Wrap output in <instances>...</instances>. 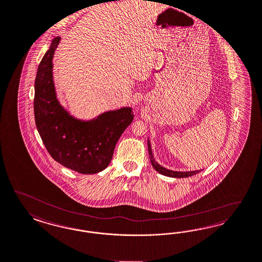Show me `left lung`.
Here are the masks:
<instances>
[{
	"label": "left lung",
	"mask_w": 262,
	"mask_h": 262,
	"mask_svg": "<svg viewBox=\"0 0 262 262\" xmlns=\"http://www.w3.org/2000/svg\"><path fill=\"white\" fill-rule=\"evenodd\" d=\"M148 151H149V155H150V160H151V163H152V165H153L154 168L157 170V171L159 172V173H161V174H163L164 176H168V177H173V178H185V177H190V176H192V175H194V174H198L199 173V170H195V171H173V170H169V169H167V168H164L163 166H162L161 164H159V163H157L156 161H155V159H154L153 154H152V149H151V144H150V141L148 140Z\"/></svg>",
	"instance_id": "1"
}]
</instances>
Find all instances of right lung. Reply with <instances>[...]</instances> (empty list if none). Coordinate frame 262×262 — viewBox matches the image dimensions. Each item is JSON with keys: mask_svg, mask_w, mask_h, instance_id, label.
<instances>
[{"mask_svg": "<svg viewBox=\"0 0 262 262\" xmlns=\"http://www.w3.org/2000/svg\"><path fill=\"white\" fill-rule=\"evenodd\" d=\"M61 37L52 40L38 64L35 80L34 111L36 128L56 162L82 174L105 169L117 141L134 120L130 107L107 111L91 121L71 116L56 97L52 59Z\"/></svg>", "mask_w": 262, "mask_h": 262, "instance_id": "add662e5", "label": "right lung"}]
</instances>
